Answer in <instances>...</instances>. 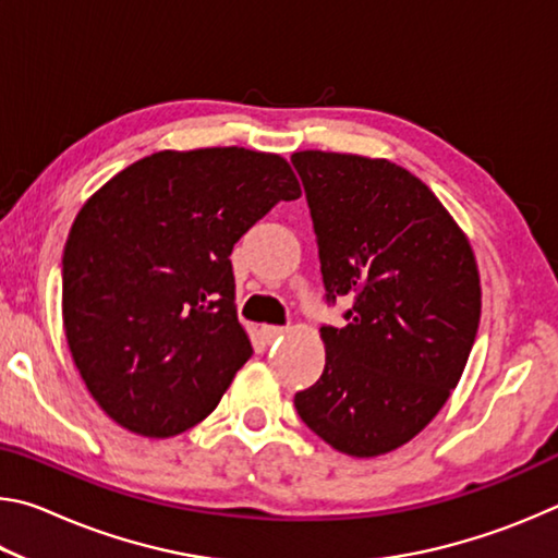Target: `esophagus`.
<instances>
[{"label":"esophagus","mask_w":558,"mask_h":558,"mask_svg":"<svg viewBox=\"0 0 558 558\" xmlns=\"http://www.w3.org/2000/svg\"><path fill=\"white\" fill-rule=\"evenodd\" d=\"M263 337H266V342H276V339L286 337V327H272V325H266L260 329Z\"/></svg>","instance_id":"esophagus-1"}]
</instances>
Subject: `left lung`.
<instances>
[{
    "instance_id": "1",
    "label": "left lung",
    "mask_w": 558,
    "mask_h": 558,
    "mask_svg": "<svg viewBox=\"0 0 558 558\" xmlns=\"http://www.w3.org/2000/svg\"><path fill=\"white\" fill-rule=\"evenodd\" d=\"M327 300L325 372L295 393L300 418L335 450L376 458L436 418L465 372L483 288L465 231L430 189L384 157L302 149Z\"/></svg>"
}]
</instances>
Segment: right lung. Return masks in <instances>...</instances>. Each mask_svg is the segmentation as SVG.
Wrapping results in <instances>:
<instances>
[{"label":"right lung","instance_id":"add662e5","mask_svg":"<svg viewBox=\"0 0 558 558\" xmlns=\"http://www.w3.org/2000/svg\"><path fill=\"white\" fill-rule=\"evenodd\" d=\"M300 194L286 157L196 147L137 159L81 206L63 248V329L118 426L169 438L219 405L253 354L233 243Z\"/></svg>","mask_w":558,"mask_h":558}]
</instances>
